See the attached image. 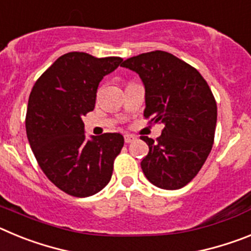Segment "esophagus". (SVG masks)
<instances>
[{
  "mask_svg": "<svg viewBox=\"0 0 251 251\" xmlns=\"http://www.w3.org/2000/svg\"><path fill=\"white\" fill-rule=\"evenodd\" d=\"M124 141H126V143H132V142L136 141V136H133V134H124Z\"/></svg>",
  "mask_w": 251,
  "mask_h": 251,
  "instance_id": "obj_1",
  "label": "esophagus"
}]
</instances>
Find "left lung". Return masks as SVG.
Wrapping results in <instances>:
<instances>
[{
	"label": "left lung",
	"mask_w": 251,
	"mask_h": 251,
	"mask_svg": "<svg viewBox=\"0 0 251 251\" xmlns=\"http://www.w3.org/2000/svg\"><path fill=\"white\" fill-rule=\"evenodd\" d=\"M146 90V118L163 123L154 142L142 136L150 152L141 162L151 183L178 190L201 170L211 152L217 106L211 89L196 69L166 51H151L124 60Z\"/></svg>",
	"instance_id": "obj_1"
}]
</instances>
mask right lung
<instances>
[{
    "instance_id": "right-lung-1",
    "label": "right lung",
    "mask_w": 251,
    "mask_h": 251,
    "mask_svg": "<svg viewBox=\"0 0 251 251\" xmlns=\"http://www.w3.org/2000/svg\"><path fill=\"white\" fill-rule=\"evenodd\" d=\"M122 60L68 52L31 90L26 113L28 143L46 177L72 196L95 195L112 178L123 136L104 133L86 138L81 117L94 109L99 83Z\"/></svg>"
}]
</instances>
